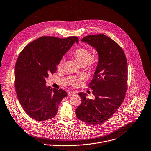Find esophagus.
I'll use <instances>...</instances> for the list:
<instances>
[{
  "mask_svg": "<svg viewBox=\"0 0 151 151\" xmlns=\"http://www.w3.org/2000/svg\"><path fill=\"white\" fill-rule=\"evenodd\" d=\"M74 94H75V92H74V91H69L68 93V96L70 97L73 96Z\"/></svg>",
  "mask_w": 151,
  "mask_h": 151,
  "instance_id": "1",
  "label": "esophagus"
}]
</instances>
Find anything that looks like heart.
<instances>
[{"label":"heart","mask_w":151,"mask_h":151,"mask_svg":"<svg viewBox=\"0 0 151 151\" xmlns=\"http://www.w3.org/2000/svg\"><path fill=\"white\" fill-rule=\"evenodd\" d=\"M71 56L74 57L80 66L88 65L90 67L95 66L98 62V58L92 55L91 51L84 47H80L76 49L71 53ZM65 59L61 58L57 65L58 71H61L64 68Z\"/></svg>","instance_id":"b5f03b06"}]
</instances>
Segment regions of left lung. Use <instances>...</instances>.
Listing matches in <instances>:
<instances>
[{"mask_svg": "<svg viewBox=\"0 0 151 151\" xmlns=\"http://www.w3.org/2000/svg\"><path fill=\"white\" fill-rule=\"evenodd\" d=\"M82 41L96 48L99 63L89 87L94 100L80 93L81 103L76 109L77 117L88 124H101L110 118L122 104L127 90V63L122 48L104 34L90 35Z\"/></svg>", "mask_w": 151, "mask_h": 151, "instance_id": "1", "label": "left lung"}]
</instances>
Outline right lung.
<instances>
[{
    "instance_id": "1",
    "label": "right lung",
    "mask_w": 151,
    "mask_h": 151,
    "mask_svg": "<svg viewBox=\"0 0 151 151\" xmlns=\"http://www.w3.org/2000/svg\"><path fill=\"white\" fill-rule=\"evenodd\" d=\"M78 42L77 37L59 38L41 37L28 44L21 52L15 68V87L25 111L37 121L54 117L67 92L46 87L45 78L57 71L63 55Z\"/></svg>"
}]
</instances>
